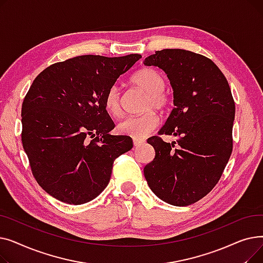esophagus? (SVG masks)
Returning <instances> with one entry per match:
<instances>
[{"label":"esophagus","mask_w":263,"mask_h":263,"mask_svg":"<svg viewBox=\"0 0 263 263\" xmlns=\"http://www.w3.org/2000/svg\"><path fill=\"white\" fill-rule=\"evenodd\" d=\"M144 143H145V141L142 139H133V144L135 147H139V146L143 145Z\"/></svg>","instance_id":"obj_1"}]
</instances>
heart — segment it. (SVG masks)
<instances>
[{
  "mask_svg": "<svg viewBox=\"0 0 263 263\" xmlns=\"http://www.w3.org/2000/svg\"><path fill=\"white\" fill-rule=\"evenodd\" d=\"M131 82L132 84L147 92L143 108L148 110L140 115L124 118L118 123L117 130L119 133L133 139H143L153 132L159 124V116L150 108L165 110L170 104V96L165 91L166 81L156 69L143 68L132 77ZM104 106L110 115L115 117L121 115V91L118 86H112L107 90L104 97Z\"/></svg>",
  "mask_w": 263,
  "mask_h": 263,
  "instance_id": "heart-1",
  "label": "heart"
}]
</instances>
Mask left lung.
Here are the masks:
<instances>
[{"label":"left lung","mask_w":263,"mask_h":263,"mask_svg":"<svg viewBox=\"0 0 263 263\" xmlns=\"http://www.w3.org/2000/svg\"><path fill=\"white\" fill-rule=\"evenodd\" d=\"M144 64L161 68L171 81L175 107L159 134L178 136L172 144L150 137L156 157L144 175L160 199L185 206L210 193L226 167L236 105L223 72L201 54L164 49Z\"/></svg>","instance_id":"obj_1"}]
</instances>
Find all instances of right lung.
Segmentation results:
<instances>
[{
    "label": "right lung",
    "instance_id": "obj_1",
    "mask_svg": "<svg viewBox=\"0 0 263 263\" xmlns=\"http://www.w3.org/2000/svg\"><path fill=\"white\" fill-rule=\"evenodd\" d=\"M142 59L81 55L53 64L34 80L22 103L21 140L37 183L69 204L92 200L107 186L113 163L133 147L115 127L104 97Z\"/></svg>",
    "mask_w": 263,
    "mask_h": 263
}]
</instances>
